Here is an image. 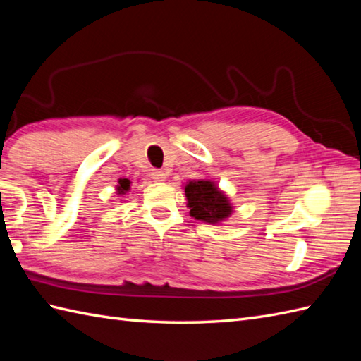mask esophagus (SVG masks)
Instances as JSON below:
<instances>
[{
    "mask_svg": "<svg viewBox=\"0 0 361 361\" xmlns=\"http://www.w3.org/2000/svg\"><path fill=\"white\" fill-rule=\"evenodd\" d=\"M150 176L153 181H164L166 180V173L163 171H152Z\"/></svg>",
    "mask_w": 361,
    "mask_h": 361,
    "instance_id": "obj_1",
    "label": "esophagus"
}]
</instances>
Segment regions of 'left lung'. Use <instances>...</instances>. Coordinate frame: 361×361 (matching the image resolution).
Instances as JSON below:
<instances>
[{
	"instance_id": "1",
	"label": "left lung",
	"mask_w": 361,
	"mask_h": 361,
	"mask_svg": "<svg viewBox=\"0 0 361 361\" xmlns=\"http://www.w3.org/2000/svg\"><path fill=\"white\" fill-rule=\"evenodd\" d=\"M190 216L206 224H219L231 216L233 206L226 195L209 180L189 181L185 186Z\"/></svg>"
}]
</instances>
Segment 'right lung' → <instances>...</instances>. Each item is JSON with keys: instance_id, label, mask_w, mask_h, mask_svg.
Listing matches in <instances>:
<instances>
[{"instance_id": "right-lung-1", "label": "right lung", "mask_w": 361, "mask_h": 361, "mask_svg": "<svg viewBox=\"0 0 361 361\" xmlns=\"http://www.w3.org/2000/svg\"><path fill=\"white\" fill-rule=\"evenodd\" d=\"M128 189H130V180L121 178V180H119V186H118V192H119V194H126Z\"/></svg>"}]
</instances>
